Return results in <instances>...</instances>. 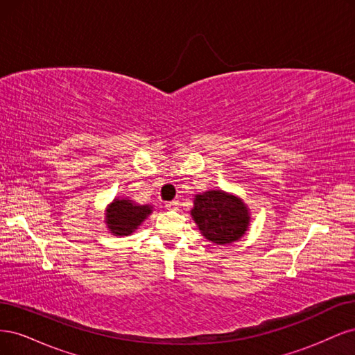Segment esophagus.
I'll list each match as a JSON object with an SVG mask.
<instances>
[{
	"label": "esophagus",
	"instance_id": "obj_1",
	"mask_svg": "<svg viewBox=\"0 0 355 355\" xmlns=\"http://www.w3.org/2000/svg\"><path fill=\"white\" fill-rule=\"evenodd\" d=\"M178 201H168V202H166V207L167 209H176L178 207Z\"/></svg>",
	"mask_w": 355,
	"mask_h": 355
}]
</instances>
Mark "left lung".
Instances as JSON below:
<instances>
[{
	"mask_svg": "<svg viewBox=\"0 0 355 355\" xmlns=\"http://www.w3.org/2000/svg\"><path fill=\"white\" fill-rule=\"evenodd\" d=\"M191 216L204 237L214 244L240 240L250 223V213L244 201L220 189L197 194Z\"/></svg>",
	"mask_w": 355,
	"mask_h": 355,
	"instance_id": "1",
	"label": "left lung"
}]
</instances>
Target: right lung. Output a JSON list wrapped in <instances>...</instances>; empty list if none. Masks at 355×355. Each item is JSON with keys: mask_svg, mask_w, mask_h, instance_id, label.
Returning a JSON list of instances; mask_svg holds the SVG:
<instances>
[{"mask_svg": "<svg viewBox=\"0 0 355 355\" xmlns=\"http://www.w3.org/2000/svg\"><path fill=\"white\" fill-rule=\"evenodd\" d=\"M153 213L151 206H139L128 198H115L105 213V222L112 235H130L149 214Z\"/></svg>", "mask_w": 355, "mask_h": 355, "instance_id": "right-lung-1", "label": "right lung"}]
</instances>
